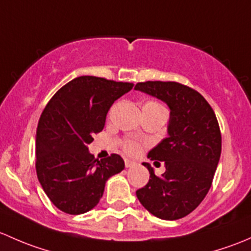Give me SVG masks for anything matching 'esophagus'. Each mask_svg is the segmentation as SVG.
Here are the masks:
<instances>
[{
  "instance_id": "34e87169",
  "label": "esophagus",
  "mask_w": 251,
  "mask_h": 251,
  "mask_svg": "<svg viewBox=\"0 0 251 251\" xmlns=\"http://www.w3.org/2000/svg\"><path fill=\"white\" fill-rule=\"evenodd\" d=\"M125 164H126V168H131V167H134V165H135L136 163L134 161H130V159H126Z\"/></svg>"
}]
</instances>
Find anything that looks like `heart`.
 <instances>
[{
	"label": "heart",
	"mask_w": 251,
	"mask_h": 251,
	"mask_svg": "<svg viewBox=\"0 0 251 251\" xmlns=\"http://www.w3.org/2000/svg\"><path fill=\"white\" fill-rule=\"evenodd\" d=\"M143 107H154V108H162V110H165L163 105H161L159 102L156 101H147L146 104H144ZM123 150L129 154H136L140 151V145H139L136 141L133 140H126L123 143Z\"/></svg>",
	"instance_id": "b5f03b06"
}]
</instances>
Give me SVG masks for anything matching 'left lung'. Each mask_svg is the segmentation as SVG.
Wrapping results in <instances>:
<instances>
[{"label":"left lung","instance_id":"left-lung-1","mask_svg":"<svg viewBox=\"0 0 251 251\" xmlns=\"http://www.w3.org/2000/svg\"><path fill=\"white\" fill-rule=\"evenodd\" d=\"M134 89L162 100L170 110L168 136L147 154L164 162L165 172L156 176L150 163H143L150 180L136 197L156 218L177 220L200 205L213 182L221 154L218 120L200 93L177 82H141Z\"/></svg>","mask_w":251,"mask_h":251}]
</instances>
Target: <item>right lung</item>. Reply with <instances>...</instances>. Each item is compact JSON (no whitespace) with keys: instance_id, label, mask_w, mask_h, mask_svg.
I'll return each instance as SVG.
<instances>
[{"instance_id":"add662e5","label":"right lung","mask_w":251,"mask_h":251,"mask_svg":"<svg viewBox=\"0 0 251 251\" xmlns=\"http://www.w3.org/2000/svg\"><path fill=\"white\" fill-rule=\"evenodd\" d=\"M133 87L101 77H77L60 88L43 110L36 130V172L46 195L64 213L92 210L107 180L125 169L120 154L97 159L88 145L104 129L113 102Z\"/></svg>"}]
</instances>
